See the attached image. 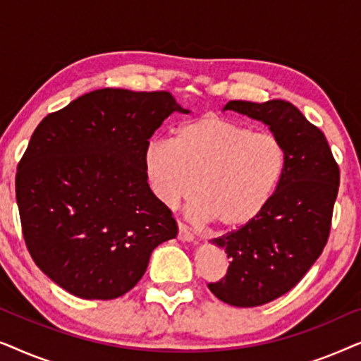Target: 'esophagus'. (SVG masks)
Wrapping results in <instances>:
<instances>
[{"instance_id": "esophagus-1", "label": "esophagus", "mask_w": 361, "mask_h": 361, "mask_svg": "<svg viewBox=\"0 0 361 361\" xmlns=\"http://www.w3.org/2000/svg\"><path fill=\"white\" fill-rule=\"evenodd\" d=\"M177 238H179L180 241H187V243H190V241L195 240V236L192 235L189 230H187L185 225L179 224V233H177Z\"/></svg>"}]
</instances>
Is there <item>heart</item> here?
I'll return each mask as SVG.
<instances>
[{"label":"heart","mask_w":361,"mask_h":361,"mask_svg":"<svg viewBox=\"0 0 361 361\" xmlns=\"http://www.w3.org/2000/svg\"><path fill=\"white\" fill-rule=\"evenodd\" d=\"M284 169L286 151L274 135L214 115L184 123L172 141H152L145 151L147 182L162 205L176 207L197 189L190 215L225 230L268 207Z\"/></svg>","instance_id":"heart-1"}]
</instances>
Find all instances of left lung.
<instances>
[{"mask_svg":"<svg viewBox=\"0 0 361 361\" xmlns=\"http://www.w3.org/2000/svg\"><path fill=\"white\" fill-rule=\"evenodd\" d=\"M264 123L283 142L286 169L268 207L238 230L210 241L228 271L209 289L235 307H256L289 293L327 243L340 171L324 133L284 100H231L224 106Z\"/></svg>","mask_w":361,"mask_h":361,"instance_id":"left-lung-1","label":"left lung"}]
</instances>
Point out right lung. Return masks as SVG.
<instances>
[{
	"instance_id": "1",
	"label": "right lung",
	"mask_w": 361,
	"mask_h": 361,
	"mask_svg": "<svg viewBox=\"0 0 361 361\" xmlns=\"http://www.w3.org/2000/svg\"><path fill=\"white\" fill-rule=\"evenodd\" d=\"M169 92L100 88L51 113L18 166L26 246L47 278L82 299H116L177 236L145 172L149 137L172 113Z\"/></svg>"
}]
</instances>
